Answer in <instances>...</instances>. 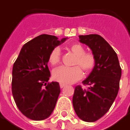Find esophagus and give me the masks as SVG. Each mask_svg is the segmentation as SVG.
I'll return each instance as SVG.
<instances>
[{
    "label": "esophagus",
    "mask_w": 130,
    "mask_h": 130,
    "mask_svg": "<svg viewBox=\"0 0 130 130\" xmlns=\"http://www.w3.org/2000/svg\"><path fill=\"white\" fill-rule=\"evenodd\" d=\"M65 86H66V84H62V83H60V87L61 89H62V88H63V87H65Z\"/></svg>",
    "instance_id": "34e87169"
}]
</instances>
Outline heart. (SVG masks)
<instances>
[{
    "label": "heart",
    "mask_w": 130,
    "mask_h": 130,
    "mask_svg": "<svg viewBox=\"0 0 130 130\" xmlns=\"http://www.w3.org/2000/svg\"><path fill=\"white\" fill-rule=\"evenodd\" d=\"M67 48L75 56L73 65L76 66L57 68L53 72V78L54 80L62 84H72L82 78V71L81 69L86 74L90 73L96 66V59L92 53L85 52L84 46L80 43H71ZM60 49L58 47H56L50 53L48 62L51 65L55 66L60 63Z\"/></svg>",
    "instance_id": "heart-1"
}]
</instances>
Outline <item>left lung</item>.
Segmentation results:
<instances>
[{"instance_id": "8db88e82", "label": "left lung", "mask_w": 130, "mask_h": 130, "mask_svg": "<svg viewBox=\"0 0 130 130\" xmlns=\"http://www.w3.org/2000/svg\"><path fill=\"white\" fill-rule=\"evenodd\" d=\"M79 41L89 46L96 59V66L83 84L75 87L72 104L77 116L85 122H95L108 111L120 87L121 68L118 58L106 40L98 34L81 35Z\"/></svg>"}]
</instances>
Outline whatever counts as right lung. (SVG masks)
Returning <instances> with one entry per match:
<instances>
[{"label": "right lung", "mask_w": 130, "mask_h": 130, "mask_svg": "<svg viewBox=\"0 0 130 130\" xmlns=\"http://www.w3.org/2000/svg\"><path fill=\"white\" fill-rule=\"evenodd\" d=\"M67 39L59 41L55 36L41 34L24 44L14 62L12 93L18 109L28 118L43 120L55 108L60 89L58 82H48L47 64L51 51Z\"/></svg>", "instance_id": "1"}]
</instances>
